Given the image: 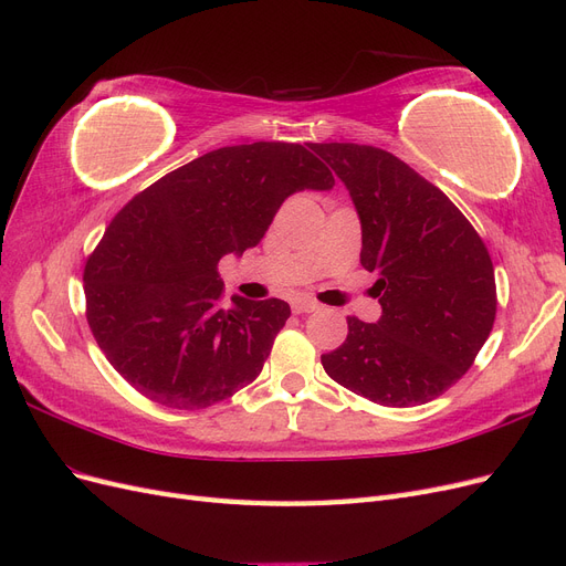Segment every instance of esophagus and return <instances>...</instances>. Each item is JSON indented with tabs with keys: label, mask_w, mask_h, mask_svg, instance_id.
I'll use <instances>...</instances> for the list:
<instances>
[{
	"label": "esophagus",
	"mask_w": 566,
	"mask_h": 566,
	"mask_svg": "<svg viewBox=\"0 0 566 566\" xmlns=\"http://www.w3.org/2000/svg\"><path fill=\"white\" fill-rule=\"evenodd\" d=\"M318 310V302H314V300H295L293 302V312L295 314H312V312H316Z\"/></svg>",
	"instance_id": "esophagus-1"
}]
</instances>
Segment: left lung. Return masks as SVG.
I'll use <instances>...</instances> for the list:
<instances>
[{"label": "left lung", "instance_id": "1", "mask_svg": "<svg viewBox=\"0 0 566 566\" xmlns=\"http://www.w3.org/2000/svg\"><path fill=\"white\" fill-rule=\"evenodd\" d=\"M345 181L361 219V266L382 316H349L347 339L321 356L331 378L373 403H427L470 370L495 321L491 254L449 196L391 153L312 144Z\"/></svg>", "mask_w": 566, "mask_h": 566}]
</instances>
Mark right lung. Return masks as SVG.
Returning a JSON list of instances; mask_svg holds the SVG:
<instances>
[{
	"instance_id": "add662e5",
	"label": "right lung",
	"mask_w": 566,
	"mask_h": 566,
	"mask_svg": "<svg viewBox=\"0 0 566 566\" xmlns=\"http://www.w3.org/2000/svg\"><path fill=\"white\" fill-rule=\"evenodd\" d=\"M310 148L256 142L210 150L113 217L84 264L87 323L111 366L146 399L208 408L262 373L290 306L231 297L224 310L217 264L260 243L290 193L333 188V172Z\"/></svg>"
}]
</instances>
